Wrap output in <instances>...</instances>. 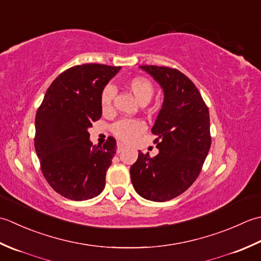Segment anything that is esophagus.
I'll use <instances>...</instances> for the list:
<instances>
[{"label": "esophagus", "instance_id": "obj_1", "mask_svg": "<svg viewBox=\"0 0 261 261\" xmlns=\"http://www.w3.org/2000/svg\"><path fill=\"white\" fill-rule=\"evenodd\" d=\"M124 148H125V146H124L123 144H121V143H117V153L123 152Z\"/></svg>", "mask_w": 261, "mask_h": 261}]
</instances>
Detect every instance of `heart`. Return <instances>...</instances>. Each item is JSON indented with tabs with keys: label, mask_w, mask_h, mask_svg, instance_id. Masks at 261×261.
<instances>
[{
	"label": "heart",
	"mask_w": 261,
	"mask_h": 261,
	"mask_svg": "<svg viewBox=\"0 0 261 261\" xmlns=\"http://www.w3.org/2000/svg\"><path fill=\"white\" fill-rule=\"evenodd\" d=\"M127 88L135 95L137 101L142 105H146L154 94V86L150 80L144 76H135L127 81ZM115 89L113 86H106L100 95V105L103 111H109L113 107ZM114 135L124 143H132L137 136L145 130V124L138 119H123L113 125Z\"/></svg>",
	"instance_id": "obj_1"
}]
</instances>
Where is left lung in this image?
I'll return each mask as SVG.
<instances>
[{"label": "left lung", "instance_id": "1", "mask_svg": "<svg viewBox=\"0 0 261 261\" xmlns=\"http://www.w3.org/2000/svg\"><path fill=\"white\" fill-rule=\"evenodd\" d=\"M163 89L164 100L152 127L156 156L138 152L130 167L137 194L152 201L181 195L197 179L211 147L210 113L189 77L175 68L143 65Z\"/></svg>", "mask_w": 261, "mask_h": 261}]
</instances>
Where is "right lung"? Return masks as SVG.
<instances>
[{
	"instance_id": "obj_1",
	"label": "right lung",
	"mask_w": 261,
	"mask_h": 261,
	"mask_svg": "<svg viewBox=\"0 0 261 261\" xmlns=\"http://www.w3.org/2000/svg\"><path fill=\"white\" fill-rule=\"evenodd\" d=\"M120 66L83 64L58 75L36 114L35 148L47 182L71 200L98 196L116 154V140L93 145L88 129L102 115V89Z\"/></svg>"
}]
</instances>
